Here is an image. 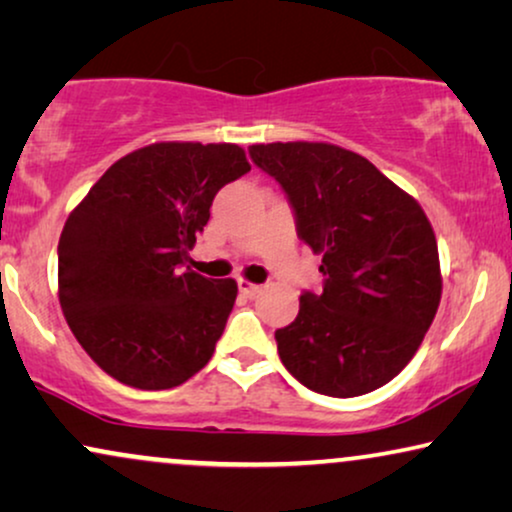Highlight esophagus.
<instances>
[{
	"mask_svg": "<svg viewBox=\"0 0 512 512\" xmlns=\"http://www.w3.org/2000/svg\"><path fill=\"white\" fill-rule=\"evenodd\" d=\"M238 290H241V295H243V297L252 299V297L260 295V292H262V285L250 283V281H243V278H238Z\"/></svg>",
	"mask_w": 512,
	"mask_h": 512,
	"instance_id": "1",
	"label": "esophagus"
}]
</instances>
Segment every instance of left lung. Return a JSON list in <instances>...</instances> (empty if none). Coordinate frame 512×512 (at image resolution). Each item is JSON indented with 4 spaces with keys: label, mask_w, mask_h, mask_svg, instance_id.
Returning a JSON list of instances; mask_svg holds the SVG:
<instances>
[{
    "label": "left lung",
    "mask_w": 512,
    "mask_h": 512,
    "mask_svg": "<svg viewBox=\"0 0 512 512\" xmlns=\"http://www.w3.org/2000/svg\"><path fill=\"white\" fill-rule=\"evenodd\" d=\"M281 185L297 236L323 255V290L276 330L285 370L311 391L353 398L410 363L440 304L438 243L412 196L365 156L325 142L252 145Z\"/></svg>",
    "instance_id": "left-lung-1"
}]
</instances>
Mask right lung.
Listing matches in <instances>:
<instances>
[{
	"label": "right lung",
	"mask_w": 512,
	"mask_h": 512,
	"mask_svg": "<svg viewBox=\"0 0 512 512\" xmlns=\"http://www.w3.org/2000/svg\"><path fill=\"white\" fill-rule=\"evenodd\" d=\"M248 170L238 145L156 142L114 163L67 217L58 243L60 306L109 377L163 391L213 358L236 281L182 264L215 194Z\"/></svg>",
	"instance_id": "right-lung-1"
}]
</instances>
